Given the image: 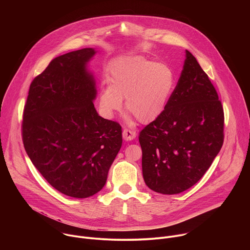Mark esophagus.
I'll return each instance as SVG.
<instances>
[{"label":"esophagus","instance_id":"esophagus-1","mask_svg":"<svg viewBox=\"0 0 250 250\" xmlns=\"http://www.w3.org/2000/svg\"><path fill=\"white\" fill-rule=\"evenodd\" d=\"M135 136H136V132H135L134 130L127 129V128H125V129L123 130V137H124V139H125V140H131V139H133Z\"/></svg>","mask_w":250,"mask_h":250}]
</instances>
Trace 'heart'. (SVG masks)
<instances>
[{"label": "heart", "instance_id": "heart-1", "mask_svg": "<svg viewBox=\"0 0 250 250\" xmlns=\"http://www.w3.org/2000/svg\"><path fill=\"white\" fill-rule=\"evenodd\" d=\"M108 88L99 93L100 108L108 118L120 112L125 99L127 113L141 124L156 120L164 111L175 86L172 69L144 56L116 60L106 75Z\"/></svg>", "mask_w": 250, "mask_h": 250}]
</instances>
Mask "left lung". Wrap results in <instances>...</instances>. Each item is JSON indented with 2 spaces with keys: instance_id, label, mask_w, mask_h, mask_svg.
<instances>
[{
  "instance_id": "1",
  "label": "left lung",
  "mask_w": 250,
  "mask_h": 250,
  "mask_svg": "<svg viewBox=\"0 0 250 250\" xmlns=\"http://www.w3.org/2000/svg\"><path fill=\"white\" fill-rule=\"evenodd\" d=\"M224 124L215 87L186 50L181 76L163 113L139 132L147 187L174 195L195 185L223 146Z\"/></svg>"
}]
</instances>
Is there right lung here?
<instances>
[{
	"mask_svg": "<svg viewBox=\"0 0 250 250\" xmlns=\"http://www.w3.org/2000/svg\"><path fill=\"white\" fill-rule=\"evenodd\" d=\"M84 48L55 57L35 77L23 108L21 136L32 164L60 193L91 197L104 186L122 144L119 123L100 117Z\"/></svg>",
	"mask_w": 250,
	"mask_h": 250,
	"instance_id": "obj_1",
	"label": "right lung"
}]
</instances>
